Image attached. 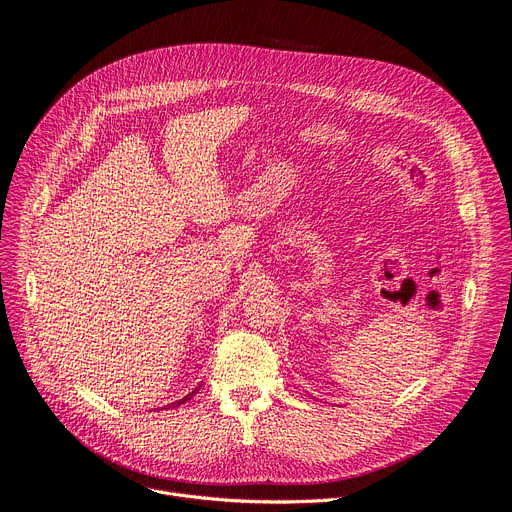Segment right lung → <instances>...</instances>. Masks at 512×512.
<instances>
[{
	"mask_svg": "<svg viewBox=\"0 0 512 512\" xmlns=\"http://www.w3.org/2000/svg\"><path fill=\"white\" fill-rule=\"evenodd\" d=\"M197 392H199V388H195V390H193V392H191V394H186V396H184V398H180V400H176V402H172V405H168V407H180V405H184V402H186V400H191V398H193V396H195V394H197Z\"/></svg>",
	"mask_w": 512,
	"mask_h": 512,
	"instance_id": "obj_1",
	"label": "right lung"
}]
</instances>
